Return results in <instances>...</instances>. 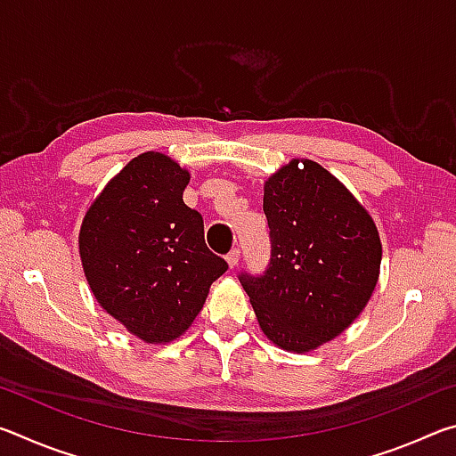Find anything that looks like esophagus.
I'll use <instances>...</instances> for the list:
<instances>
[{
    "label": "esophagus",
    "instance_id": "obj_1",
    "mask_svg": "<svg viewBox=\"0 0 456 456\" xmlns=\"http://www.w3.org/2000/svg\"><path fill=\"white\" fill-rule=\"evenodd\" d=\"M239 257H241V253H239V249H233L227 256V264H229V267L233 269V267H237V264H239Z\"/></svg>",
    "mask_w": 456,
    "mask_h": 456
}]
</instances>
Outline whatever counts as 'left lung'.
Listing matches in <instances>:
<instances>
[{
	"mask_svg": "<svg viewBox=\"0 0 456 456\" xmlns=\"http://www.w3.org/2000/svg\"><path fill=\"white\" fill-rule=\"evenodd\" d=\"M272 264L241 273L259 328L277 348L318 350L372 297L382 243L364 205L310 159H291L264 184Z\"/></svg>",
	"mask_w": 456,
	"mask_h": 456,
	"instance_id": "8db88e82",
	"label": "left lung"
}]
</instances>
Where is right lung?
Returning <instances> with one entry per match:
<instances>
[{
  "label": "right lung",
  "mask_w": 456,
  "mask_h": 456,
  "mask_svg": "<svg viewBox=\"0 0 456 456\" xmlns=\"http://www.w3.org/2000/svg\"><path fill=\"white\" fill-rule=\"evenodd\" d=\"M189 181L167 154H138L106 183L80 225V259L96 302L146 344L181 338L227 272L205 245L203 217L184 205Z\"/></svg>",
  "instance_id": "obj_1"
}]
</instances>
